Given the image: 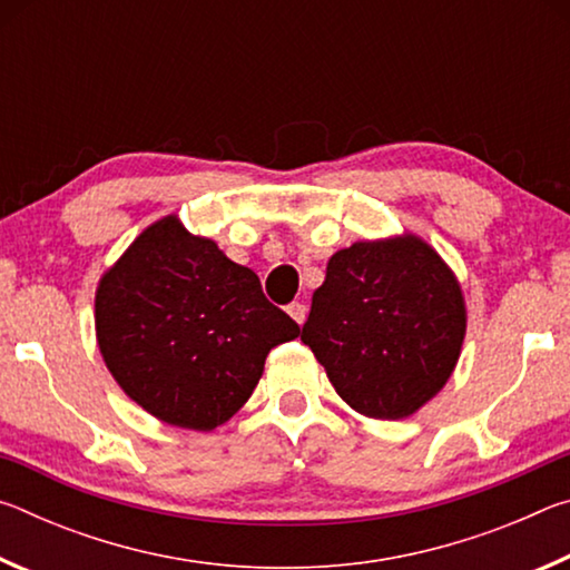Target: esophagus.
Here are the masks:
<instances>
[{
    "mask_svg": "<svg viewBox=\"0 0 570 570\" xmlns=\"http://www.w3.org/2000/svg\"><path fill=\"white\" fill-rule=\"evenodd\" d=\"M286 312L292 314V320H294L296 324H304V322H306V312H308V308H306V304H304V302H292V304L286 306Z\"/></svg>",
    "mask_w": 570,
    "mask_h": 570,
    "instance_id": "obj_1",
    "label": "esophagus"
}]
</instances>
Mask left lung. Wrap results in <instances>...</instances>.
I'll return each instance as SVG.
<instances>
[{
	"label": "left lung",
	"instance_id": "1",
	"mask_svg": "<svg viewBox=\"0 0 570 570\" xmlns=\"http://www.w3.org/2000/svg\"><path fill=\"white\" fill-rule=\"evenodd\" d=\"M462 340L458 278L417 236L336 250L302 330L336 394L377 420H402L435 397Z\"/></svg>",
	"mask_w": 570,
	"mask_h": 570
}]
</instances>
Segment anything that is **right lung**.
Returning <instances> with one entry per match:
<instances>
[{
  "mask_svg": "<svg viewBox=\"0 0 570 570\" xmlns=\"http://www.w3.org/2000/svg\"><path fill=\"white\" fill-rule=\"evenodd\" d=\"M102 360L132 402L208 432L244 407L266 354L298 324L210 238L168 216L132 240L95 296Z\"/></svg>",
  "mask_w": 570,
  "mask_h": 570,
  "instance_id": "add662e5",
  "label": "right lung"
}]
</instances>
